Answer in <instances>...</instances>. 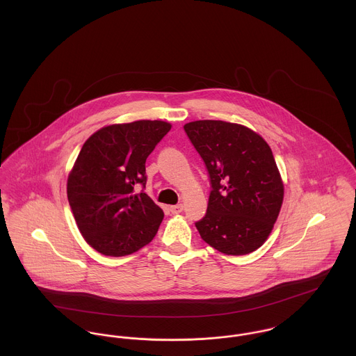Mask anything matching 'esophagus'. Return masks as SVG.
Wrapping results in <instances>:
<instances>
[{
    "label": "esophagus",
    "instance_id": "1",
    "mask_svg": "<svg viewBox=\"0 0 356 356\" xmlns=\"http://www.w3.org/2000/svg\"><path fill=\"white\" fill-rule=\"evenodd\" d=\"M182 209H184V205H182V204H177V205H171V207H170L171 213H179V212H182Z\"/></svg>",
    "mask_w": 356,
    "mask_h": 356
}]
</instances>
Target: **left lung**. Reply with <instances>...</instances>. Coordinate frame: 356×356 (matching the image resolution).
Listing matches in <instances>:
<instances>
[{
	"label": "left lung",
	"mask_w": 356,
	"mask_h": 356,
	"mask_svg": "<svg viewBox=\"0 0 356 356\" xmlns=\"http://www.w3.org/2000/svg\"><path fill=\"white\" fill-rule=\"evenodd\" d=\"M209 175V199L196 227L204 241L226 254L254 252L278 218L284 184L268 144L251 129L222 120L184 126Z\"/></svg>",
	"instance_id": "1"
}]
</instances>
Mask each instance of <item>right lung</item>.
Instances as JSON below:
<instances>
[{"mask_svg": "<svg viewBox=\"0 0 356 356\" xmlns=\"http://www.w3.org/2000/svg\"><path fill=\"white\" fill-rule=\"evenodd\" d=\"M161 120L111 124L83 144L68 175L67 196L86 243L105 256L134 254L156 236L163 209L141 191L145 161L170 131Z\"/></svg>", "mask_w": 356, "mask_h": 356, "instance_id": "obj_1", "label": "right lung"}]
</instances>
